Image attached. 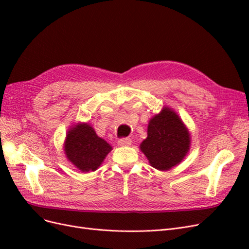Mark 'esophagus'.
I'll return each mask as SVG.
<instances>
[{
    "label": "esophagus",
    "instance_id": "obj_1",
    "mask_svg": "<svg viewBox=\"0 0 249 249\" xmlns=\"http://www.w3.org/2000/svg\"><path fill=\"white\" fill-rule=\"evenodd\" d=\"M117 143H118V145H120V146H129V145H131L132 140L129 137H124V138L118 139Z\"/></svg>",
    "mask_w": 249,
    "mask_h": 249
}]
</instances>
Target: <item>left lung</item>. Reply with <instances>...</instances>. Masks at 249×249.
Instances as JSON below:
<instances>
[{
  "label": "left lung",
  "instance_id": "left-lung-1",
  "mask_svg": "<svg viewBox=\"0 0 249 249\" xmlns=\"http://www.w3.org/2000/svg\"><path fill=\"white\" fill-rule=\"evenodd\" d=\"M190 135L182 120L169 108L149 120L147 138L140 144L153 167L168 170L176 166L189 150Z\"/></svg>",
  "mask_w": 249,
  "mask_h": 249
}]
</instances>
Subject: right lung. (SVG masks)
I'll return each instance as SVG.
<instances>
[{"mask_svg": "<svg viewBox=\"0 0 249 249\" xmlns=\"http://www.w3.org/2000/svg\"><path fill=\"white\" fill-rule=\"evenodd\" d=\"M65 154L69 160L81 171H94L112 149L87 124L70 130L65 141Z\"/></svg>", "mask_w": 249, "mask_h": 249, "instance_id": "obj_1", "label": "right lung"}]
</instances>
